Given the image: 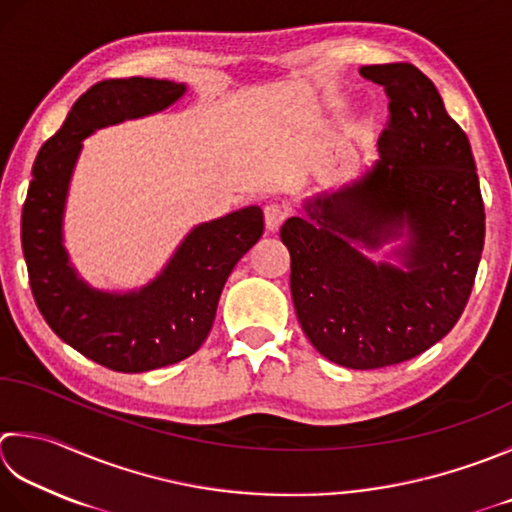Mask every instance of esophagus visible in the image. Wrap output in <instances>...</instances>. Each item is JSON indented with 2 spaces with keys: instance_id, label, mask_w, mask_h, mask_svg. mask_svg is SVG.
I'll list each match as a JSON object with an SVG mask.
<instances>
[{
  "instance_id": "obj_1",
  "label": "esophagus",
  "mask_w": 512,
  "mask_h": 512,
  "mask_svg": "<svg viewBox=\"0 0 512 512\" xmlns=\"http://www.w3.org/2000/svg\"><path fill=\"white\" fill-rule=\"evenodd\" d=\"M284 219H286V210L282 206L270 204L264 208V224L270 233H275V230L284 224Z\"/></svg>"
}]
</instances>
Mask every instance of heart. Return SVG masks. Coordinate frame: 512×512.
Here are the masks:
<instances>
[{"label":"heart","instance_id":"heart-1","mask_svg":"<svg viewBox=\"0 0 512 512\" xmlns=\"http://www.w3.org/2000/svg\"><path fill=\"white\" fill-rule=\"evenodd\" d=\"M366 137H368V126L355 128L353 135H350V139H348V150H353V148H357L359 144H364Z\"/></svg>","mask_w":512,"mask_h":512}]
</instances>
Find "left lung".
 <instances>
[{"mask_svg": "<svg viewBox=\"0 0 512 512\" xmlns=\"http://www.w3.org/2000/svg\"><path fill=\"white\" fill-rule=\"evenodd\" d=\"M359 73L390 97L379 159L306 199L279 237L308 342L330 362L370 370L417 357L457 324L482 259L486 215L470 142L435 84L404 62ZM379 249L382 260L369 257Z\"/></svg>", "mask_w": 512, "mask_h": 512, "instance_id": "obj_1", "label": "left lung"}]
</instances>
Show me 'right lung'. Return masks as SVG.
Here are the masks:
<instances>
[{
	"mask_svg": "<svg viewBox=\"0 0 512 512\" xmlns=\"http://www.w3.org/2000/svg\"><path fill=\"white\" fill-rule=\"evenodd\" d=\"M186 90L168 79H104L77 99L33 164L22 248L39 313L62 342L117 373H146L193 355L213 328L228 275L264 233L259 206L197 224L157 277L133 290L90 286L70 264L64 213L84 139L162 113Z\"/></svg>",
	"mask_w": 512,
	"mask_h": 512,
	"instance_id": "1",
	"label": "right lung"
}]
</instances>
